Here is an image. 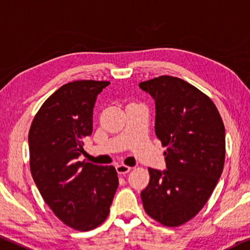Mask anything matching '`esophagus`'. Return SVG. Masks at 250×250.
Here are the masks:
<instances>
[{"mask_svg":"<svg viewBox=\"0 0 250 250\" xmlns=\"http://www.w3.org/2000/svg\"><path fill=\"white\" fill-rule=\"evenodd\" d=\"M130 170H132V167H127V165H125V164H120L116 167V171L118 174H126V173H128Z\"/></svg>","mask_w":250,"mask_h":250,"instance_id":"1","label":"esophagus"}]
</instances>
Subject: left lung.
I'll return each mask as SVG.
<instances>
[{
  "label": "left lung",
  "mask_w": 250,
  "mask_h": 250,
  "mask_svg": "<svg viewBox=\"0 0 250 250\" xmlns=\"http://www.w3.org/2000/svg\"><path fill=\"white\" fill-rule=\"evenodd\" d=\"M140 87L154 98L155 134L167 147V170L148 167L142 202L155 221L179 227L205 207L224 170V122L210 97L183 79L160 76Z\"/></svg>",
  "instance_id": "1"
}]
</instances>
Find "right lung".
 <instances>
[{
    "instance_id": "obj_1",
    "label": "right lung",
    "mask_w": 250,
    "mask_h": 250,
    "mask_svg": "<svg viewBox=\"0 0 250 250\" xmlns=\"http://www.w3.org/2000/svg\"><path fill=\"white\" fill-rule=\"evenodd\" d=\"M109 82L77 80L45 101L29 130L30 170L44 202L64 225L79 231L101 226L118 188L112 165L80 162L93 133L97 95Z\"/></svg>"
}]
</instances>
